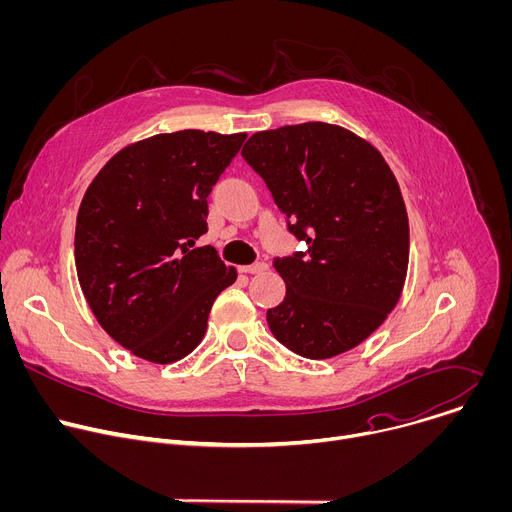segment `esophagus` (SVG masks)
<instances>
[{
  "label": "esophagus",
  "instance_id": "34e87169",
  "mask_svg": "<svg viewBox=\"0 0 512 512\" xmlns=\"http://www.w3.org/2000/svg\"><path fill=\"white\" fill-rule=\"evenodd\" d=\"M265 269H267L265 263H253V265H243V267H239L241 273H261V271H265Z\"/></svg>",
  "mask_w": 512,
  "mask_h": 512
}]
</instances>
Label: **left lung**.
Listing matches in <instances>:
<instances>
[{
  "label": "left lung",
  "instance_id": "1",
  "mask_svg": "<svg viewBox=\"0 0 512 512\" xmlns=\"http://www.w3.org/2000/svg\"><path fill=\"white\" fill-rule=\"evenodd\" d=\"M241 156L308 251L275 259L285 298L267 310L291 352L324 360L367 340L397 306L409 221L395 174L356 133L322 121L257 131Z\"/></svg>",
  "mask_w": 512,
  "mask_h": 512
}]
</instances>
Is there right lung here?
<instances>
[{"instance_id": "1", "label": "right lung", "mask_w": 512, "mask_h": 512, "mask_svg": "<svg viewBox=\"0 0 512 512\" xmlns=\"http://www.w3.org/2000/svg\"><path fill=\"white\" fill-rule=\"evenodd\" d=\"M247 133L184 129L117 152L89 184L75 231V263L101 328L131 354L170 364L206 332L216 296L237 269L214 247L208 194Z\"/></svg>"}]
</instances>
